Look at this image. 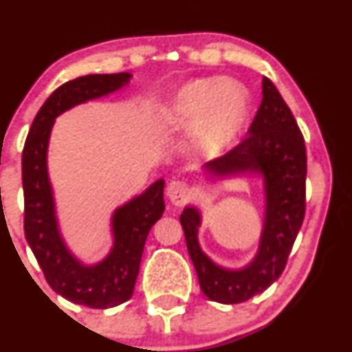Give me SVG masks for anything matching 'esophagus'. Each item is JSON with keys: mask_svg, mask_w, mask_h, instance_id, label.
<instances>
[{"mask_svg": "<svg viewBox=\"0 0 352 352\" xmlns=\"http://www.w3.org/2000/svg\"><path fill=\"white\" fill-rule=\"evenodd\" d=\"M167 197L173 205H177V207L184 205L190 197L188 184H185V182H180V180L170 182L167 187Z\"/></svg>", "mask_w": 352, "mask_h": 352, "instance_id": "34e87169", "label": "esophagus"}]
</instances>
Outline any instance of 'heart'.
Instances as JSON below:
<instances>
[{
  "label": "heart",
  "mask_w": 352,
  "mask_h": 352,
  "mask_svg": "<svg viewBox=\"0 0 352 352\" xmlns=\"http://www.w3.org/2000/svg\"><path fill=\"white\" fill-rule=\"evenodd\" d=\"M250 114V96L235 80L197 79L173 96L165 124L173 131L193 129L200 155L217 159L228 152L243 131Z\"/></svg>",
  "instance_id": "obj_1"
}]
</instances>
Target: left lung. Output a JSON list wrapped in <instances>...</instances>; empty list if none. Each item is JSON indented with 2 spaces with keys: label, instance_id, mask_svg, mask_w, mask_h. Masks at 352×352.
<instances>
[{
  "label": "left lung",
  "instance_id": "8db88e82",
  "mask_svg": "<svg viewBox=\"0 0 352 352\" xmlns=\"http://www.w3.org/2000/svg\"><path fill=\"white\" fill-rule=\"evenodd\" d=\"M260 109L248 139L204 167L210 182L258 177L263 182L265 218L254 256L241 268H227L201 250V212L187 205L180 215L188 254L208 300L235 305L265 292L280 278L305 218L306 148L300 127L268 78L261 80Z\"/></svg>",
  "mask_w": 352,
  "mask_h": 352
}]
</instances>
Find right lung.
Segmentation results:
<instances>
[{
  "mask_svg": "<svg viewBox=\"0 0 352 352\" xmlns=\"http://www.w3.org/2000/svg\"><path fill=\"white\" fill-rule=\"evenodd\" d=\"M132 74H89L56 89L36 114L23 151L24 235L56 293L76 305L106 309L131 300L148 232L162 217L164 179L117 207L111 217L112 248L98 263L72 253L59 228L47 148L56 117L120 91Z\"/></svg>",
  "mask_w": 352,
  "mask_h": 352,
  "instance_id": "right-lung-1",
  "label": "right lung"
}]
</instances>
